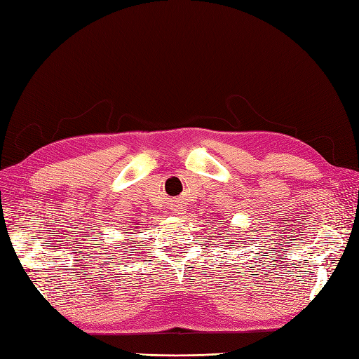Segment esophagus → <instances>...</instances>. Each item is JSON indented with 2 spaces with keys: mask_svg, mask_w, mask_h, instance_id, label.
<instances>
[{
  "mask_svg": "<svg viewBox=\"0 0 359 359\" xmlns=\"http://www.w3.org/2000/svg\"><path fill=\"white\" fill-rule=\"evenodd\" d=\"M173 211H175L178 215H180V214H182V210H181V208H173Z\"/></svg>",
  "mask_w": 359,
  "mask_h": 359,
  "instance_id": "34e87169",
  "label": "esophagus"
}]
</instances>
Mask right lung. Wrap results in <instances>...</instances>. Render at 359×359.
Here are the masks:
<instances>
[{"label":"right lung","instance_id":"add662e5","mask_svg":"<svg viewBox=\"0 0 359 359\" xmlns=\"http://www.w3.org/2000/svg\"><path fill=\"white\" fill-rule=\"evenodd\" d=\"M133 250H135V248H132V252H133ZM132 252H130V253H132Z\"/></svg>","mask_w":359,"mask_h":359}]
</instances>
